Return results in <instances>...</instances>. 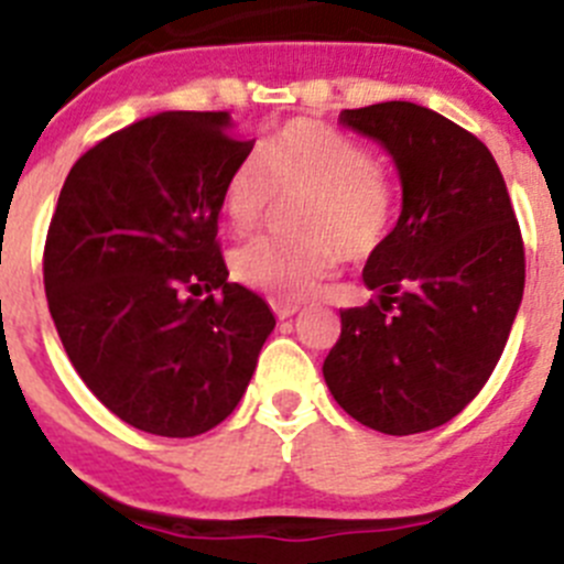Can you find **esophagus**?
I'll return each mask as SVG.
<instances>
[{"label":"esophagus","instance_id":"esophagus-1","mask_svg":"<svg viewBox=\"0 0 564 564\" xmlns=\"http://www.w3.org/2000/svg\"><path fill=\"white\" fill-rule=\"evenodd\" d=\"M272 312H275V317H278V319H289V317H294V314L301 312V308L294 306V303L275 301V303H272Z\"/></svg>","mask_w":564,"mask_h":564}]
</instances>
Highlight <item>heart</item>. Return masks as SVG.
<instances>
[{"mask_svg": "<svg viewBox=\"0 0 564 564\" xmlns=\"http://www.w3.org/2000/svg\"><path fill=\"white\" fill-rule=\"evenodd\" d=\"M294 238H258L232 258L245 286L272 301H303L345 258H370L393 232L399 191L368 145L337 126L297 118L270 137L261 156L238 160L225 180L236 232L270 225L281 202H297Z\"/></svg>", "mask_w": 564, "mask_h": 564, "instance_id": "b5f03b06", "label": "heart"}]
</instances>
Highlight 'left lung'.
<instances>
[{"label":"left lung","instance_id":"8db88e82","mask_svg":"<svg viewBox=\"0 0 564 564\" xmlns=\"http://www.w3.org/2000/svg\"><path fill=\"white\" fill-rule=\"evenodd\" d=\"M339 120L393 156L402 216L365 263L379 297L339 312L323 377L365 427L424 433L455 419L503 354L525 286L520 225L491 151L438 111L388 100Z\"/></svg>","mask_w":564,"mask_h":564}]
</instances>
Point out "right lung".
Masks as SVG:
<instances>
[{
	"instance_id": "obj_1",
	"label": "right lung",
	"mask_w": 564,
	"mask_h": 564,
	"mask_svg": "<svg viewBox=\"0 0 564 564\" xmlns=\"http://www.w3.org/2000/svg\"><path fill=\"white\" fill-rule=\"evenodd\" d=\"M227 111H162L86 151L61 187L44 292L69 362L131 427L194 438L241 402L270 303L227 281L225 180L252 140Z\"/></svg>"
}]
</instances>
